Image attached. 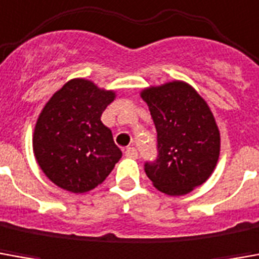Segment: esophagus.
Instances as JSON below:
<instances>
[{
    "instance_id": "1",
    "label": "esophagus",
    "mask_w": 259,
    "mask_h": 259,
    "mask_svg": "<svg viewBox=\"0 0 259 259\" xmlns=\"http://www.w3.org/2000/svg\"><path fill=\"white\" fill-rule=\"evenodd\" d=\"M124 154L126 157H129V158H137V150L135 147H127L124 150Z\"/></svg>"
}]
</instances>
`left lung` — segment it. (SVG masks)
Masks as SVG:
<instances>
[{
  "instance_id": "1",
  "label": "left lung",
  "mask_w": 259,
  "mask_h": 259,
  "mask_svg": "<svg viewBox=\"0 0 259 259\" xmlns=\"http://www.w3.org/2000/svg\"><path fill=\"white\" fill-rule=\"evenodd\" d=\"M157 130L158 155L144 164L153 185L169 196L202 185L216 167L220 133L206 101L189 84L172 81L142 91Z\"/></svg>"
}]
</instances>
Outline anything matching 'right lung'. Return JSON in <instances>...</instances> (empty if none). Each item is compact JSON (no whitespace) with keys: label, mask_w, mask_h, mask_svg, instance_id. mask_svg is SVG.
Listing matches in <instances>:
<instances>
[{"label":"right lung","mask_w":259,"mask_h":259,"mask_svg":"<svg viewBox=\"0 0 259 259\" xmlns=\"http://www.w3.org/2000/svg\"><path fill=\"white\" fill-rule=\"evenodd\" d=\"M113 99V91L101 90L88 79L74 78L45 105L35 126L33 153L53 184L84 193L111 174L122 151L101 116Z\"/></svg>","instance_id":"obj_1"}]
</instances>
